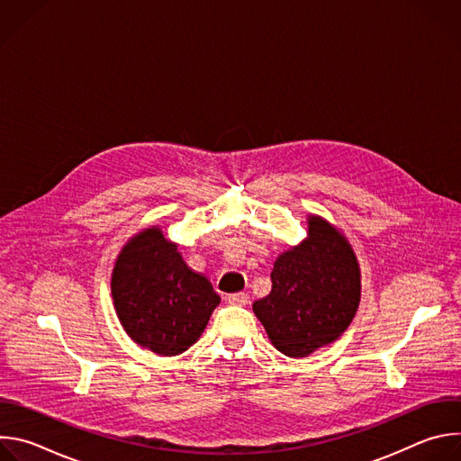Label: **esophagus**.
<instances>
[{"instance_id": "34e87169", "label": "esophagus", "mask_w": 461, "mask_h": 461, "mask_svg": "<svg viewBox=\"0 0 461 461\" xmlns=\"http://www.w3.org/2000/svg\"><path fill=\"white\" fill-rule=\"evenodd\" d=\"M226 301L231 306H246L249 303V297H248V294H233V295H228Z\"/></svg>"}]
</instances>
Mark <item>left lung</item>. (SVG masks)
<instances>
[{"label":"left lung","mask_w":461,"mask_h":461,"mask_svg":"<svg viewBox=\"0 0 461 461\" xmlns=\"http://www.w3.org/2000/svg\"><path fill=\"white\" fill-rule=\"evenodd\" d=\"M306 224V239L274 262L272 292L253 303L268 339L288 357L339 339L361 299L359 262L345 233L312 213Z\"/></svg>","instance_id":"obj_1"}]
</instances>
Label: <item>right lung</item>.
Wrapping results in <instances>:
<instances>
[{"label": "right lung", "instance_id": "right-lung-1", "mask_svg": "<svg viewBox=\"0 0 461 461\" xmlns=\"http://www.w3.org/2000/svg\"><path fill=\"white\" fill-rule=\"evenodd\" d=\"M114 312L125 334L158 356H178L199 341L221 297L191 270L178 244L148 226L120 249L111 274Z\"/></svg>", "mask_w": 461, "mask_h": 461}]
</instances>
